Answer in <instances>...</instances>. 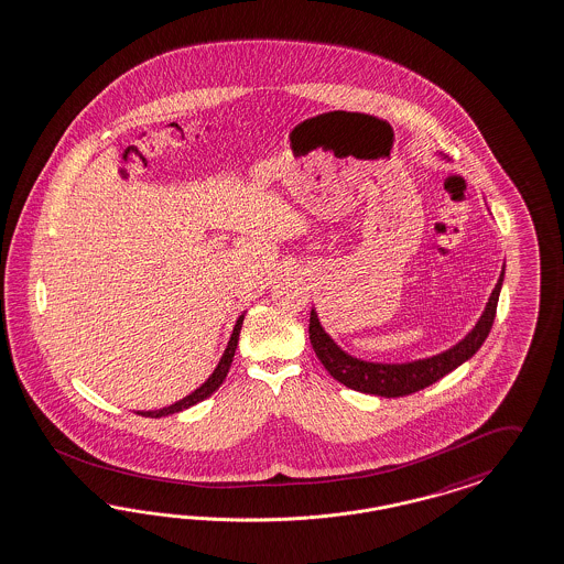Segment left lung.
<instances>
[{
	"label": "left lung",
	"instance_id": "left-lung-1",
	"mask_svg": "<svg viewBox=\"0 0 564 564\" xmlns=\"http://www.w3.org/2000/svg\"><path fill=\"white\" fill-rule=\"evenodd\" d=\"M503 273L506 272L501 268L498 284L491 291V296L485 305V312L480 313L473 330L458 340L454 347H449L441 354L414 359V361H403V364H382V361L359 359L355 355L343 351L334 343L333 336L324 330L317 312L312 307L310 338H312L313 351L334 380H338L340 384H345L354 391L378 397H403L416 393L420 389L437 382L438 378L449 375L452 370H456L458 366L468 361L473 355L479 351L480 345L485 343L487 334L494 326V319H496Z\"/></svg>",
	"mask_w": 564,
	"mask_h": 564
}]
</instances>
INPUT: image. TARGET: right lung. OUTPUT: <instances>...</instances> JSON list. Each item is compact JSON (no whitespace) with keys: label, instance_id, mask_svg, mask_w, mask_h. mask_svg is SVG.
Wrapping results in <instances>:
<instances>
[{"label":"right lung","instance_id":"right-lung-1","mask_svg":"<svg viewBox=\"0 0 564 564\" xmlns=\"http://www.w3.org/2000/svg\"><path fill=\"white\" fill-rule=\"evenodd\" d=\"M242 322H245V313L236 319L234 330H231L230 340H228V347H226V351L221 355V359H219L217 368L213 370V375H210L209 378H207V380L196 389V391H192L189 395L184 397V399H180V401H175V403H171L167 408H161V410H148V412H138V414L147 417L169 416V414H177V412H182V410H188L192 405H196L198 401H203V399H207V397L213 395V393L221 387V382L226 380L228 372H230L231 359H234L236 347H238V338H240Z\"/></svg>","mask_w":564,"mask_h":564}]
</instances>
